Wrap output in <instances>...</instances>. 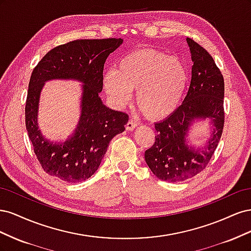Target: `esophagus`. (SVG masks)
<instances>
[{
	"mask_svg": "<svg viewBox=\"0 0 251 251\" xmlns=\"http://www.w3.org/2000/svg\"><path fill=\"white\" fill-rule=\"evenodd\" d=\"M136 126H137V123H136V121H134L133 119H130V120H128V121H127V124L126 125V131H133Z\"/></svg>",
	"mask_w": 251,
	"mask_h": 251,
	"instance_id": "34e87169",
	"label": "esophagus"
}]
</instances>
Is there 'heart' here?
I'll use <instances>...</instances> for the list:
<instances>
[{"label":"heart","instance_id":"b5f03b06","mask_svg":"<svg viewBox=\"0 0 251 251\" xmlns=\"http://www.w3.org/2000/svg\"><path fill=\"white\" fill-rule=\"evenodd\" d=\"M186 81L185 68L179 59L143 49L121 58L117 70L105 73L103 87L116 107H124L136 91L135 102L143 115L160 120L177 109Z\"/></svg>","mask_w":251,"mask_h":251}]
</instances>
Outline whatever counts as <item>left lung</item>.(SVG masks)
<instances>
[{"mask_svg": "<svg viewBox=\"0 0 251 251\" xmlns=\"http://www.w3.org/2000/svg\"><path fill=\"white\" fill-rule=\"evenodd\" d=\"M192 79L183 102L160 123L155 124V143L144 158L157 178L180 182L196 176L206 168L222 136L224 126V78L209 53L192 39ZM209 119L212 137L202 149L187 144L189 127L196 120Z\"/></svg>", "mask_w": 251, "mask_h": 251, "instance_id": "8db88e82", "label": "left lung"}]
</instances>
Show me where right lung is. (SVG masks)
Here are the masks:
<instances>
[{"instance_id": "add662e5", "label": "right lung", "mask_w": 251, "mask_h": 251, "mask_svg": "<svg viewBox=\"0 0 251 251\" xmlns=\"http://www.w3.org/2000/svg\"><path fill=\"white\" fill-rule=\"evenodd\" d=\"M123 42L121 39L72 41L50 50L33 69L25 123L37 160L51 176L71 183L89 179L100 168L114 136L125 131L127 114L105 107L98 96L102 91L105 60ZM51 79H74L84 83L79 125L65 143L47 141L37 125L40 91Z\"/></svg>"}]
</instances>
